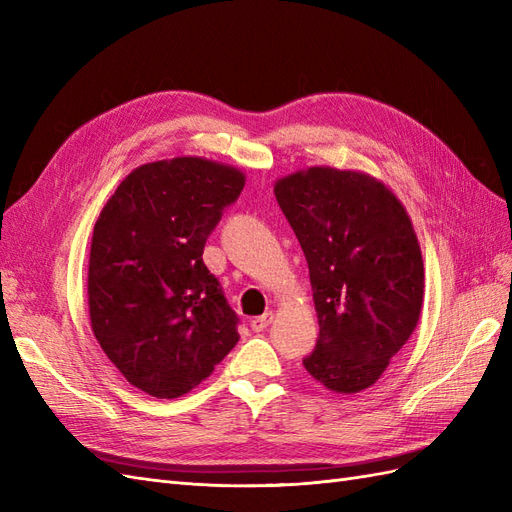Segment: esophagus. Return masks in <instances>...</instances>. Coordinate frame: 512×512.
<instances>
[{
    "instance_id": "esophagus-1",
    "label": "esophagus",
    "mask_w": 512,
    "mask_h": 512,
    "mask_svg": "<svg viewBox=\"0 0 512 512\" xmlns=\"http://www.w3.org/2000/svg\"><path fill=\"white\" fill-rule=\"evenodd\" d=\"M271 320H273V312H265V314H262V316H256V318H252L250 327H252V331L260 333V331H265V329L269 327Z\"/></svg>"
}]
</instances>
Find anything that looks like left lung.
I'll return each mask as SVG.
<instances>
[{
	"label": "left lung",
	"mask_w": 512,
	"mask_h": 512,
	"mask_svg": "<svg viewBox=\"0 0 512 512\" xmlns=\"http://www.w3.org/2000/svg\"><path fill=\"white\" fill-rule=\"evenodd\" d=\"M309 267L320 335L307 374L335 393L374 384L416 329L425 271L404 205L378 179L312 166L275 183Z\"/></svg>",
	"instance_id": "1"
}]
</instances>
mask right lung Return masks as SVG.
Here are the masks:
<instances>
[{"mask_svg": "<svg viewBox=\"0 0 512 512\" xmlns=\"http://www.w3.org/2000/svg\"><path fill=\"white\" fill-rule=\"evenodd\" d=\"M241 170L205 158L138 166L108 198L89 254V318L104 354L158 399L190 393L239 342V318L203 262Z\"/></svg>", "mask_w": 512, "mask_h": 512, "instance_id": "add662e5", "label": "right lung"}]
</instances>
